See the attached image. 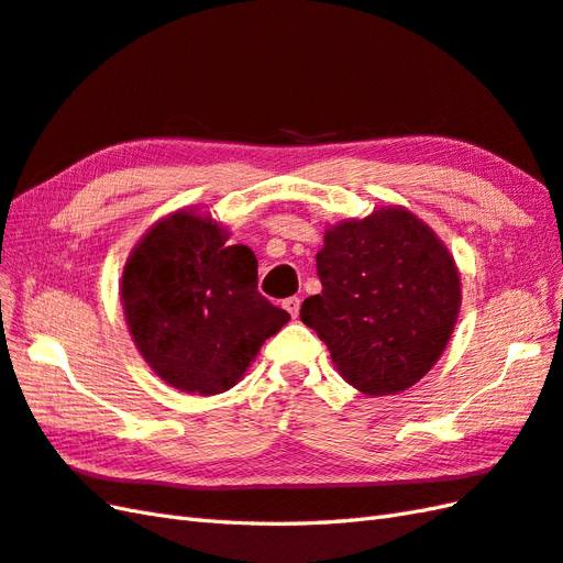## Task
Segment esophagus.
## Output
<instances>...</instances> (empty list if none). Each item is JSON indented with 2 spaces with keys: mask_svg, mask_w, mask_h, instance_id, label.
I'll return each mask as SVG.
<instances>
[{
  "mask_svg": "<svg viewBox=\"0 0 563 563\" xmlns=\"http://www.w3.org/2000/svg\"><path fill=\"white\" fill-rule=\"evenodd\" d=\"M283 307L287 309V313H290V317L295 319L297 313H299V297H287L285 302H283Z\"/></svg>",
  "mask_w": 563,
  "mask_h": 563,
  "instance_id": "1",
  "label": "esophagus"
}]
</instances>
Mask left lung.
<instances>
[{"label":"left lung","mask_w":563,"mask_h":563,"mask_svg":"<svg viewBox=\"0 0 563 563\" xmlns=\"http://www.w3.org/2000/svg\"><path fill=\"white\" fill-rule=\"evenodd\" d=\"M321 295L299 317L329 345L350 386L394 396L434 367L461 309L446 246L405 208H382L323 234Z\"/></svg>","instance_id":"8db88e82"}]
</instances>
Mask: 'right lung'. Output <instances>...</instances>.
<instances>
[{
	"instance_id": "right-lung-1",
	"label": "right lung",
	"mask_w": 563,
	"mask_h": 563,
	"mask_svg": "<svg viewBox=\"0 0 563 563\" xmlns=\"http://www.w3.org/2000/svg\"><path fill=\"white\" fill-rule=\"evenodd\" d=\"M225 242L213 220L179 211L151 228L124 266L129 333L151 369L187 394L232 388L290 321L256 290L250 246Z\"/></svg>"
}]
</instances>
